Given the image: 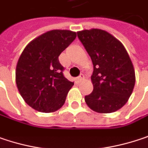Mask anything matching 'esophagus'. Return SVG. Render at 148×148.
Wrapping results in <instances>:
<instances>
[{"label":"esophagus","mask_w":148,"mask_h":148,"mask_svg":"<svg viewBox=\"0 0 148 148\" xmlns=\"http://www.w3.org/2000/svg\"><path fill=\"white\" fill-rule=\"evenodd\" d=\"M83 79H84V75H83V74H81L79 77H77V80H78V82H81V81H82Z\"/></svg>","instance_id":"esophagus-1"}]
</instances>
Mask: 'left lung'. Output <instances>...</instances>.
<instances>
[{"mask_svg":"<svg viewBox=\"0 0 148 148\" xmlns=\"http://www.w3.org/2000/svg\"><path fill=\"white\" fill-rule=\"evenodd\" d=\"M77 37L93 65V90L85 96L86 103L98 113H112L128 101L135 86V71L121 43L101 29L77 32Z\"/></svg>","mask_w":148,"mask_h":148,"instance_id":"1","label":"left lung"}]
</instances>
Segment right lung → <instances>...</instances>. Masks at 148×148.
I'll list each match as a JSON object with an SVG mask.
<instances>
[{
  "label": "right lung",
  "instance_id": "right-lung-1",
  "mask_svg": "<svg viewBox=\"0 0 148 148\" xmlns=\"http://www.w3.org/2000/svg\"><path fill=\"white\" fill-rule=\"evenodd\" d=\"M76 37L70 30H51L31 41L23 51L16 65V86L33 109L50 113L65 103L74 82L64 77L59 56Z\"/></svg>",
  "mask_w": 148,
  "mask_h": 148
}]
</instances>
